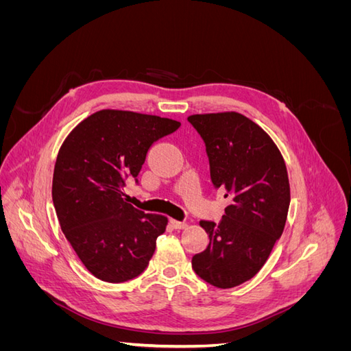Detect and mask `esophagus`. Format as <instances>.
Returning <instances> with one entry per match:
<instances>
[{
  "label": "esophagus",
  "mask_w": 351,
  "mask_h": 351,
  "mask_svg": "<svg viewBox=\"0 0 351 351\" xmlns=\"http://www.w3.org/2000/svg\"><path fill=\"white\" fill-rule=\"evenodd\" d=\"M171 226L177 230H182V228H186L187 224L184 221H177V219H171Z\"/></svg>",
  "instance_id": "obj_1"
}]
</instances>
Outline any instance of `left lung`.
I'll return each instance as SVG.
<instances>
[{"instance_id": "8db88e82", "label": "left lung", "mask_w": 351, "mask_h": 351, "mask_svg": "<svg viewBox=\"0 0 351 351\" xmlns=\"http://www.w3.org/2000/svg\"><path fill=\"white\" fill-rule=\"evenodd\" d=\"M206 146L210 180L230 205L221 221H200L208 247L192 267L218 289L249 281L268 261L285 227L290 183L284 158L262 127L243 114H195L189 119Z\"/></svg>"}]
</instances>
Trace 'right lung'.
I'll list each match as a JSON object with an SVG mask.
<instances>
[{
    "label": "right lung",
    "instance_id": "1",
    "mask_svg": "<svg viewBox=\"0 0 351 351\" xmlns=\"http://www.w3.org/2000/svg\"><path fill=\"white\" fill-rule=\"evenodd\" d=\"M178 127L158 115L101 110L61 145L52 200L66 239L97 278L124 282L149 263L168 219L130 205L123 197L124 180L136 178L154 142Z\"/></svg>",
    "mask_w": 351,
    "mask_h": 351
}]
</instances>
